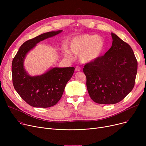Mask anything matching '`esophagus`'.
Listing matches in <instances>:
<instances>
[{"label": "esophagus", "mask_w": 146, "mask_h": 146, "mask_svg": "<svg viewBox=\"0 0 146 146\" xmlns=\"http://www.w3.org/2000/svg\"><path fill=\"white\" fill-rule=\"evenodd\" d=\"M80 70H81L80 67H79V66H76V67L75 70H76V72H79V71H80Z\"/></svg>", "instance_id": "esophagus-1"}]
</instances>
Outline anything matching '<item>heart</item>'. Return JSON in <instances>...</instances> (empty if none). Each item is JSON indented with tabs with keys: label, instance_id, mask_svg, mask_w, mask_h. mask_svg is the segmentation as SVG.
<instances>
[{
	"label": "heart",
	"instance_id": "b5f03b06",
	"mask_svg": "<svg viewBox=\"0 0 146 146\" xmlns=\"http://www.w3.org/2000/svg\"><path fill=\"white\" fill-rule=\"evenodd\" d=\"M105 45L104 38L99 35L82 34L73 37L68 42L70 51L74 54H79V58L83 63H89L100 57ZM64 54L71 57V53L66 48Z\"/></svg>",
	"mask_w": 146,
	"mask_h": 146
}]
</instances>
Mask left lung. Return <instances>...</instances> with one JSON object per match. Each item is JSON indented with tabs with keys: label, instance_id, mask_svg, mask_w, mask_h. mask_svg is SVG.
<instances>
[{
	"label": "left lung",
	"instance_id": "1",
	"mask_svg": "<svg viewBox=\"0 0 146 146\" xmlns=\"http://www.w3.org/2000/svg\"><path fill=\"white\" fill-rule=\"evenodd\" d=\"M111 36L110 50L83 68L89 95L100 104L122 101L133 90L137 72V61L131 47L116 34L111 33Z\"/></svg>",
	"mask_w": 146,
	"mask_h": 146
}]
</instances>
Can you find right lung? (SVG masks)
Listing matches in <instances>:
<instances>
[{
    "label": "right lung",
    "mask_w": 146,
    "mask_h": 146,
    "mask_svg": "<svg viewBox=\"0 0 146 146\" xmlns=\"http://www.w3.org/2000/svg\"><path fill=\"white\" fill-rule=\"evenodd\" d=\"M62 30L42 34L23 43L12 64V82L19 96L29 105L36 108H48L55 105L63 95L67 82L74 68L54 67L40 76H29L24 67L27 54L39 42L55 36Z\"/></svg>",
    "instance_id": "right-lung-1"
}]
</instances>
